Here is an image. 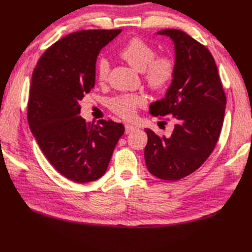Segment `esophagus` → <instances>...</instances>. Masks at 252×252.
<instances>
[{"mask_svg": "<svg viewBox=\"0 0 252 252\" xmlns=\"http://www.w3.org/2000/svg\"><path fill=\"white\" fill-rule=\"evenodd\" d=\"M136 129H137L136 126H133L131 124H125V132L126 133H129V132L136 130Z\"/></svg>", "mask_w": 252, "mask_h": 252, "instance_id": "34e87169", "label": "esophagus"}]
</instances>
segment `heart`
Returning <instances> with one entry per match:
<instances>
[{
	"label": "heart",
	"instance_id": "b5f03b06",
	"mask_svg": "<svg viewBox=\"0 0 252 252\" xmlns=\"http://www.w3.org/2000/svg\"><path fill=\"white\" fill-rule=\"evenodd\" d=\"M156 48L141 37H132L119 50V56L133 69L142 72L143 80L153 92H161L170 86L175 79L177 63L170 55L156 56ZM109 61L100 58L96 64V76L100 83L108 81ZM147 104L141 94H122L110 99V110L125 120L136 115L138 109Z\"/></svg>",
	"mask_w": 252,
	"mask_h": 252
}]
</instances>
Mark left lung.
I'll return each mask as SVG.
<instances>
[{"label": "left lung", "mask_w": 252, "mask_h": 252, "mask_svg": "<svg viewBox=\"0 0 252 252\" xmlns=\"http://www.w3.org/2000/svg\"><path fill=\"white\" fill-rule=\"evenodd\" d=\"M158 33L175 43L177 71L165 98L151 104L150 113L171 115L175 128L168 138L145 128L144 159L153 176L177 181L197 170L215 150L226 97L208 48L181 30Z\"/></svg>", "instance_id": "obj_1"}]
</instances>
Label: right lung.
<instances>
[{"mask_svg": "<svg viewBox=\"0 0 252 252\" xmlns=\"http://www.w3.org/2000/svg\"><path fill=\"white\" fill-rule=\"evenodd\" d=\"M119 30H82L48 47L32 73L28 101L30 129L57 171L77 183L94 181L108 168L125 131L121 123H87L79 104L94 86L96 60Z\"/></svg>", "mask_w": 252, "mask_h": 252, "instance_id": "right-lung-1", "label": "right lung"}]
</instances>
